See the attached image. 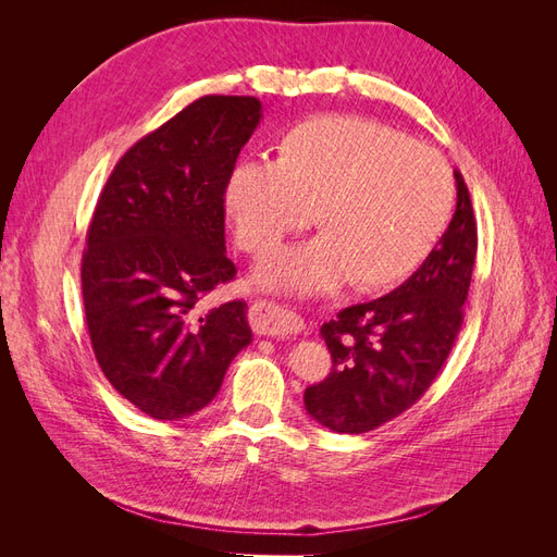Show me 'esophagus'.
Listing matches in <instances>:
<instances>
[{
	"mask_svg": "<svg viewBox=\"0 0 557 557\" xmlns=\"http://www.w3.org/2000/svg\"><path fill=\"white\" fill-rule=\"evenodd\" d=\"M250 327L260 336H290L305 330L301 318L281 309L269 299H256L248 309Z\"/></svg>",
	"mask_w": 557,
	"mask_h": 557,
	"instance_id": "1",
	"label": "esophagus"
}]
</instances>
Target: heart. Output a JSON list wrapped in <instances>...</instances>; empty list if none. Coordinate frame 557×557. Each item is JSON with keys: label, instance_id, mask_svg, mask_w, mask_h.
Returning a JSON list of instances; mask_svg holds the SVG:
<instances>
[{"label": "heart", "instance_id": "obj_1", "mask_svg": "<svg viewBox=\"0 0 557 557\" xmlns=\"http://www.w3.org/2000/svg\"><path fill=\"white\" fill-rule=\"evenodd\" d=\"M227 211L239 244L267 252L311 221L323 237L258 269L269 288L323 293L350 278L362 293L411 276L442 239L453 178L436 150L358 115L325 113L283 134L276 162L230 174Z\"/></svg>", "mask_w": 557, "mask_h": 557}]
</instances>
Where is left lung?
<instances>
[{"instance_id": "1", "label": "left lung", "mask_w": 557, "mask_h": 557, "mask_svg": "<svg viewBox=\"0 0 557 557\" xmlns=\"http://www.w3.org/2000/svg\"><path fill=\"white\" fill-rule=\"evenodd\" d=\"M458 205L425 262L391 295L352 305L320 327L332 372L305 391L311 418L332 432L362 434L425 395L458 339L476 260V218L462 174Z\"/></svg>"}]
</instances>
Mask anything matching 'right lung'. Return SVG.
Segmentation results:
<instances>
[{"label":"right lung","instance_id":"1","mask_svg":"<svg viewBox=\"0 0 557 557\" xmlns=\"http://www.w3.org/2000/svg\"><path fill=\"white\" fill-rule=\"evenodd\" d=\"M256 97L207 95L117 160L97 199L81 262L95 358L150 418L178 420L218 395L250 344L246 301L201 313L237 276L225 256V190L258 127Z\"/></svg>","mask_w":557,"mask_h":557}]
</instances>
